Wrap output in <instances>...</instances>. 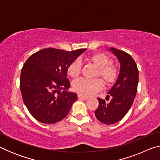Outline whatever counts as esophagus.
<instances>
[{
  "label": "esophagus",
  "instance_id": "1",
  "mask_svg": "<svg viewBox=\"0 0 160 160\" xmlns=\"http://www.w3.org/2000/svg\"><path fill=\"white\" fill-rule=\"evenodd\" d=\"M78 99H84V100H86V99H88V97L81 95V94H78Z\"/></svg>",
  "mask_w": 160,
  "mask_h": 160
}]
</instances>
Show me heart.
<instances>
[{
  "label": "heart",
  "mask_w": 160,
  "mask_h": 160,
  "mask_svg": "<svg viewBox=\"0 0 160 160\" xmlns=\"http://www.w3.org/2000/svg\"><path fill=\"white\" fill-rule=\"evenodd\" d=\"M88 61L97 68L95 77H100L106 85H112L118 76V67L113 65L109 56L104 53H96L88 58ZM81 62L75 60L68 66L67 72L73 79L79 77L81 72ZM103 83L99 78L92 80L80 79L72 83V89L81 95H90L102 90Z\"/></svg>",
  "instance_id": "b5f03b06"
}]
</instances>
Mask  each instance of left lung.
<instances>
[{
  "instance_id": "left-lung-1",
  "label": "left lung",
  "mask_w": 160,
  "mask_h": 160,
  "mask_svg": "<svg viewBox=\"0 0 160 160\" xmlns=\"http://www.w3.org/2000/svg\"><path fill=\"white\" fill-rule=\"evenodd\" d=\"M120 62V72L117 80L108 92L107 99L97 98L99 107L94 114L98 120L104 124H113L120 121L131 107L137 93L139 74L137 65L130 54L123 51L110 48Z\"/></svg>"
}]
</instances>
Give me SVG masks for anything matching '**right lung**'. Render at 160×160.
Wrapping results in <instances>:
<instances>
[{
	"mask_svg": "<svg viewBox=\"0 0 160 160\" xmlns=\"http://www.w3.org/2000/svg\"><path fill=\"white\" fill-rule=\"evenodd\" d=\"M85 50L47 48L32 54L26 61L21 70L20 88L25 106L36 120L52 124L68 113L78 95L66 91L70 87L67 68Z\"/></svg>",
	"mask_w": 160,
	"mask_h": 160,
	"instance_id": "add662e5",
	"label": "right lung"
}]
</instances>
